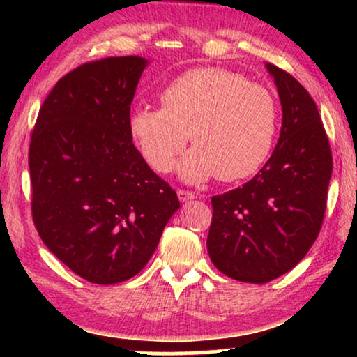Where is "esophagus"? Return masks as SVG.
Returning <instances> with one entry per match:
<instances>
[{"instance_id": "34e87169", "label": "esophagus", "mask_w": 357, "mask_h": 357, "mask_svg": "<svg viewBox=\"0 0 357 357\" xmlns=\"http://www.w3.org/2000/svg\"><path fill=\"white\" fill-rule=\"evenodd\" d=\"M177 195H178L180 202H188V199H193L195 198V193L193 192H188V190H183V188H178L177 190Z\"/></svg>"}]
</instances>
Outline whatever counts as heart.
<instances>
[{
  "instance_id": "b5f03b06",
  "label": "heart",
  "mask_w": 357,
  "mask_h": 357,
  "mask_svg": "<svg viewBox=\"0 0 357 357\" xmlns=\"http://www.w3.org/2000/svg\"><path fill=\"white\" fill-rule=\"evenodd\" d=\"M162 107H136L128 126L141 154L155 172L180 162L190 182L216 177L234 182L255 174L271 153L276 102L271 92L221 68H198L175 77L160 92Z\"/></svg>"
}]
</instances>
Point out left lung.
Here are the masks:
<instances>
[{"label": "left lung", "instance_id": "obj_1", "mask_svg": "<svg viewBox=\"0 0 357 357\" xmlns=\"http://www.w3.org/2000/svg\"><path fill=\"white\" fill-rule=\"evenodd\" d=\"M282 107L280 139L250 182L211 198L208 253L224 275L263 284L292 270L319 236L333 159L319 109L296 77L266 63Z\"/></svg>", "mask_w": 357, "mask_h": 357}]
</instances>
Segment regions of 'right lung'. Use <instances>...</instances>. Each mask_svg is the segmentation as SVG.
I'll use <instances>...</instances> for the list:
<instances>
[{
  "label": "right lung",
  "instance_id": "obj_1",
  "mask_svg": "<svg viewBox=\"0 0 357 357\" xmlns=\"http://www.w3.org/2000/svg\"><path fill=\"white\" fill-rule=\"evenodd\" d=\"M148 61L110 56L75 68L38 112L29 146L32 219L58 260L94 284L143 270L177 193L146 164L130 107Z\"/></svg>",
  "mask_w": 357,
  "mask_h": 357
}]
</instances>
